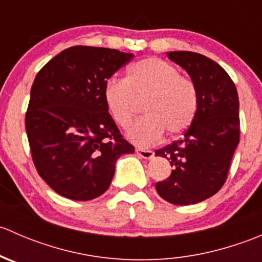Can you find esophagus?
I'll list each match as a JSON object with an SVG mask.
<instances>
[{
  "label": "esophagus",
  "instance_id": "34e87169",
  "mask_svg": "<svg viewBox=\"0 0 262 262\" xmlns=\"http://www.w3.org/2000/svg\"><path fill=\"white\" fill-rule=\"evenodd\" d=\"M136 153L139 156V157L146 158V160H149V158H152L153 156H155V153H153V150L143 149V148H137Z\"/></svg>",
  "mask_w": 262,
  "mask_h": 262
}]
</instances>
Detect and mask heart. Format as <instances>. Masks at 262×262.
<instances>
[{
    "label": "heart",
    "mask_w": 262,
    "mask_h": 262,
    "mask_svg": "<svg viewBox=\"0 0 262 262\" xmlns=\"http://www.w3.org/2000/svg\"><path fill=\"white\" fill-rule=\"evenodd\" d=\"M102 96L107 113L121 128L132 123L137 102L144 101L142 113L146 118L128 130L129 139L139 146H150L165 133L170 138L180 136L191 125L198 109L194 83L158 58L132 64L124 81H107Z\"/></svg>",
    "instance_id": "heart-1"
}]
</instances>
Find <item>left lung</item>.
Listing matches in <instances>:
<instances>
[{
    "label": "left lung",
    "mask_w": 262,
    "mask_h": 262,
    "mask_svg": "<svg viewBox=\"0 0 262 262\" xmlns=\"http://www.w3.org/2000/svg\"><path fill=\"white\" fill-rule=\"evenodd\" d=\"M166 55L191 78L198 109L180 141L156 150L173 167L156 190L171 204H196L218 192L227 179L239 142L238 94L228 73L210 58L192 52Z\"/></svg>",
    "instance_id": "8db88e82"
}]
</instances>
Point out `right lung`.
Segmentation results:
<instances>
[{
    "label": "right lung",
    "mask_w": 262,
    "mask_h": 262,
    "mask_svg": "<svg viewBox=\"0 0 262 262\" xmlns=\"http://www.w3.org/2000/svg\"><path fill=\"white\" fill-rule=\"evenodd\" d=\"M133 57L116 49L71 47L36 75L26 134L39 175L62 196L80 202L100 196L112 184L119 157L134 153L102 96L106 81Z\"/></svg>",
    "instance_id": "1"
}]
</instances>
